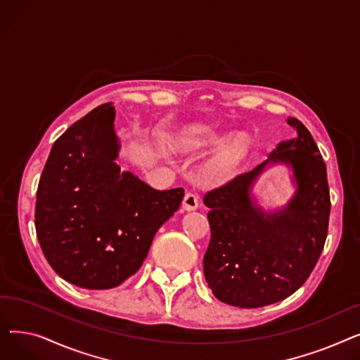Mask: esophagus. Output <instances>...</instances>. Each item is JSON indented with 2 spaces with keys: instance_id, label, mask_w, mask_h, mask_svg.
Listing matches in <instances>:
<instances>
[{
  "instance_id": "esophagus-1",
  "label": "esophagus",
  "mask_w": 360,
  "mask_h": 360,
  "mask_svg": "<svg viewBox=\"0 0 360 360\" xmlns=\"http://www.w3.org/2000/svg\"><path fill=\"white\" fill-rule=\"evenodd\" d=\"M198 207H200V200L195 194H193V193L185 194L184 201H182V209L185 212H194L198 209Z\"/></svg>"
}]
</instances>
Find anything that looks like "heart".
<instances>
[{"instance_id": "1", "label": "heart", "mask_w": 360, "mask_h": 360, "mask_svg": "<svg viewBox=\"0 0 360 360\" xmlns=\"http://www.w3.org/2000/svg\"><path fill=\"white\" fill-rule=\"evenodd\" d=\"M217 150L210 159L209 169L214 176L226 178L232 175L248 151V137L235 134L223 140L221 132L213 124L195 122L185 125L175 137V147L184 153H198L217 146Z\"/></svg>"}]
</instances>
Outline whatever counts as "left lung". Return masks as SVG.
I'll return each instance as SVG.
<instances>
[{
  "label": "left lung",
  "mask_w": 360,
  "mask_h": 360,
  "mask_svg": "<svg viewBox=\"0 0 360 360\" xmlns=\"http://www.w3.org/2000/svg\"><path fill=\"white\" fill-rule=\"evenodd\" d=\"M288 124L296 137L278 143L267 160L204 197L212 229L204 276L213 295L232 307L261 308L289 297L307 281L324 248L331 209L327 166L307 127L292 117ZM273 164L291 167L297 190L281 210L266 212L252 188Z\"/></svg>",
  "instance_id": "8db88e82"
}]
</instances>
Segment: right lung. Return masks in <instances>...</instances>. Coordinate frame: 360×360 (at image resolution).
<instances>
[{"mask_svg": "<svg viewBox=\"0 0 360 360\" xmlns=\"http://www.w3.org/2000/svg\"><path fill=\"white\" fill-rule=\"evenodd\" d=\"M115 108L74 122L51 148L36 193L34 226L55 273L84 289H112L136 274L182 188L158 191L121 170Z\"/></svg>", "mask_w": 360, "mask_h": 360, "instance_id": "obj_1", "label": "right lung"}]
</instances>
